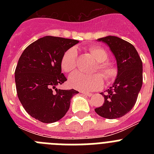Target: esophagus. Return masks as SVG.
<instances>
[{"label":"esophagus","mask_w":154,"mask_h":154,"mask_svg":"<svg viewBox=\"0 0 154 154\" xmlns=\"http://www.w3.org/2000/svg\"><path fill=\"white\" fill-rule=\"evenodd\" d=\"M82 93L84 94V95H85V96H92V95H93V93H91V92H85V91H82Z\"/></svg>","instance_id":"esophagus-1"}]
</instances>
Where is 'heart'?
Returning a JSON list of instances; mask_svg holds the SVG:
<instances>
[{
  "label": "heart",
  "mask_w": 154,
  "mask_h": 154,
  "mask_svg": "<svg viewBox=\"0 0 154 154\" xmlns=\"http://www.w3.org/2000/svg\"><path fill=\"white\" fill-rule=\"evenodd\" d=\"M88 52L97 62L92 69V72H99L106 82H111L115 80L118 74V69L113 63L107 61L109 58L108 53L103 48L97 45L90 46L88 48ZM77 63V50L74 47L70 48L64 52L61 58V68L65 72L70 73L75 69ZM101 76L98 74L85 75L80 72H75L70 75L69 82L71 86L79 90H97L103 85V80Z\"/></svg>",
  "instance_id": "1"
}]
</instances>
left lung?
Here are the masks:
<instances>
[{
	"label": "left lung",
	"mask_w": 154,
	"mask_h": 154,
	"mask_svg": "<svg viewBox=\"0 0 154 154\" xmlns=\"http://www.w3.org/2000/svg\"><path fill=\"white\" fill-rule=\"evenodd\" d=\"M109 46L117 62L118 74L109 89L102 92L105 101L95 109L96 113L106 119L126 115L134 106L143 84V63L135 47L116 36L99 38Z\"/></svg>",
	"instance_id": "8db88e82"
}]
</instances>
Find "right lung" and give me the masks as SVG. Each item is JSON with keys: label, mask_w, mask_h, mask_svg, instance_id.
I'll return each mask as SVG.
<instances>
[{"label": "right lung", "mask_w": 154, "mask_h": 154, "mask_svg": "<svg viewBox=\"0 0 154 154\" xmlns=\"http://www.w3.org/2000/svg\"><path fill=\"white\" fill-rule=\"evenodd\" d=\"M79 41L45 36L24 50L16 66V89L26 112L42 123L62 119L69 110L70 100L79 93L75 89H57L66 78L61 72L64 52Z\"/></svg>", "instance_id": "right-lung-1"}]
</instances>
